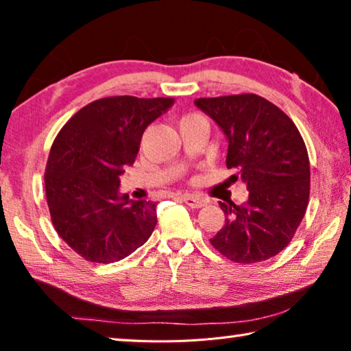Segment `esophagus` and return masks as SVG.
Masks as SVG:
<instances>
[{
    "label": "esophagus",
    "instance_id": "34e87169",
    "mask_svg": "<svg viewBox=\"0 0 351 351\" xmlns=\"http://www.w3.org/2000/svg\"><path fill=\"white\" fill-rule=\"evenodd\" d=\"M182 201L187 204L189 207L192 208H201L206 206V199H202V197H197V196H193V195H184L182 196Z\"/></svg>",
    "mask_w": 351,
    "mask_h": 351
}]
</instances>
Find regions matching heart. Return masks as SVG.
I'll return each mask as SVG.
<instances>
[{
    "mask_svg": "<svg viewBox=\"0 0 351 351\" xmlns=\"http://www.w3.org/2000/svg\"><path fill=\"white\" fill-rule=\"evenodd\" d=\"M193 117H197V114H187V117H184L182 119H186V118H193Z\"/></svg>",
    "mask_w": 351,
    "mask_h": 351,
    "instance_id": "obj_1",
    "label": "heart"
}]
</instances>
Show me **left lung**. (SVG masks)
I'll return each mask as SVG.
<instances>
[{
  "label": "left lung",
  "mask_w": 351,
  "mask_h": 351,
  "mask_svg": "<svg viewBox=\"0 0 351 351\" xmlns=\"http://www.w3.org/2000/svg\"><path fill=\"white\" fill-rule=\"evenodd\" d=\"M228 139L227 169L247 184L242 206L219 202L226 224L210 239L222 256L239 264L270 259L295 237L310 196V161L295 123L254 93L197 98Z\"/></svg>",
  "instance_id": "obj_1"
}]
</instances>
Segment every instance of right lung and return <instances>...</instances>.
<instances>
[{
  "label": "right lung",
  "instance_id": "1",
  "mask_svg": "<svg viewBox=\"0 0 351 351\" xmlns=\"http://www.w3.org/2000/svg\"><path fill=\"white\" fill-rule=\"evenodd\" d=\"M173 98L107 97L76 112L50 149L44 187L56 233L88 263L124 259L150 238L154 201L119 193V176L135 162L143 133Z\"/></svg>",
  "mask_w": 351,
  "mask_h": 351
}]
</instances>
